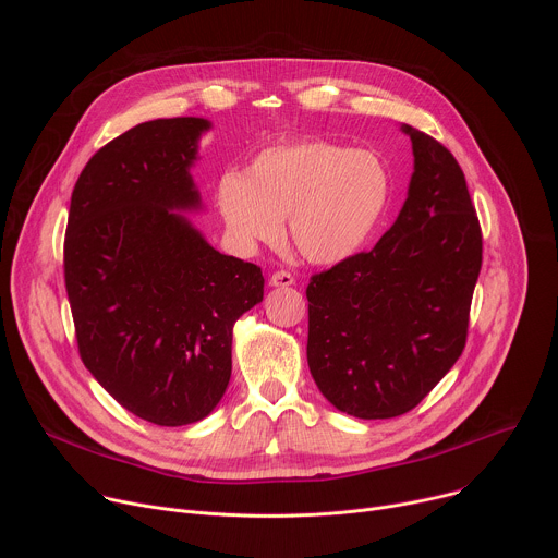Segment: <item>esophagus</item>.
Wrapping results in <instances>:
<instances>
[{
	"label": "esophagus",
	"instance_id": "34e87169",
	"mask_svg": "<svg viewBox=\"0 0 558 558\" xmlns=\"http://www.w3.org/2000/svg\"><path fill=\"white\" fill-rule=\"evenodd\" d=\"M269 284H271V287H291V284H295V278H293L289 271L280 269V271L271 274V278H269Z\"/></svg>",
	"mask_w": 558,
	"mask_h": 558
}]
</instances>
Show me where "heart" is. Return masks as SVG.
<instances>
[{
    "instance_id": "1",
    "label": "heart",
    "mask_w": 558,
    "mask_h": 558,
    "mask_svg": "<svg viewBox=\"0 0 558 558\" xmlns=\"http://www.w3.org/2000/svg\"><path fill=\"white\" fill-rule=\"evenodd\" d=\"M390 190V172L375 151L293 138L263 147L245 174H220L216 205L245 250L278 243L289 218L291 241L306 260L338 265L366 245Z\"/></svg>"
}]
</instances>
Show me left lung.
Listing matches in <instances>:
<instances>
[{
    "label": "left lung",
    "mask_w": 558,
    "mask_h": 558,
    "mask_svg": "<svg viewBox=\"0 0 558 558\" xmlns=\"http://www.w3.org/2000/svg\"><path fill=\"white\" fill-rule=\"evenodd\" d=\"M404 132L415 172L395 225L306 287L311 375L360 420L413 411L452 368L482 271V225L457 158L430 134Z\"/></svg>",
    "instance_id": "1"
}]
</instances>
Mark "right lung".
<instances>
[{
    "instance_id": "obj_1",
    "label": "right lung",
    "mask_w": 558,
    "mask_h": 558,
    "mask_svg": "<svg viewBox=\"0 0 558 558\" xmlns=\"http://www.w3.org/2000/svg\"><path fill=\"white\" fill-rule=\"evenodd\" d=\"M209 123H138L106 143L70 198L63 278L78 355L136 417H207L231 377V329L263 300L258 265L225 256L177 211L198 207L190 166Z\"/></svg>"
}]
</instances>
